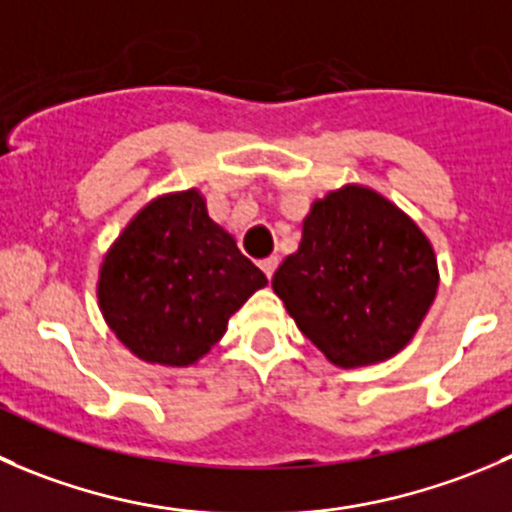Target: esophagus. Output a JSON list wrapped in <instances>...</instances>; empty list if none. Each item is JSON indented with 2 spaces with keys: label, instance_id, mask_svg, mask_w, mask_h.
Here are the masks:
<instances>
[{
  "label": "esophagus",
  "instance_id": "34e87169",
  "mask_svg": "<svg viewBox=\"0 0 512 512\" xmlns=\"http://www.w3.org/2000/svg\"><path fill=\"white\" fill-rule=\"evenodd\" d=\"M260 267H262V272L267 275V280H272V275H275V270H277V257H265V260L260 262Z\"/></svg>",
  "mask_w": 512,
  "mask_h": 512
}]
</instances>
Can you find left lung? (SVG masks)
Returning a JSON list of instances; mask_svg holds the SVG:
<instances>
[{
	"label": "left lung",
	"mask_w": 512,
	"mask_h": 512,
	"mask_svg": "<svg viewBox=\"0 0 512 512\" xmlns=\"http://www.w3.org/2000/svg\"><path fill=\"white\" fill-rule=\"evenodd\" d=\"M438 280L423 230L370 187L345 185L312 202L272 290L332 365L362 367L413 340Z\"/></svg>",
	"instance_id": "1"
}]
</instances>
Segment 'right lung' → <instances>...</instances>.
Masks as SVG:
<instances>
[{
  "label": "right lung",
  "mask_w": 512,
  "mask_h": 512,
  "mask_svg": "<svg viewBox=\"0 0 512 512\" xmlns=\"http://www.w3.org/2000/svg\"><path fill=\"white\" fill-rule=\"evenodd\" d=\"M267 277L197 190L142 207L99 267V310L130 352L152 365H195Z\"/></svg>",
  "instance_id": "right-lung-1"
}]
</instances>
